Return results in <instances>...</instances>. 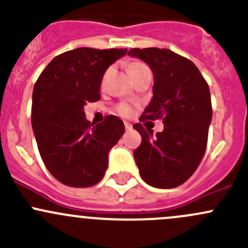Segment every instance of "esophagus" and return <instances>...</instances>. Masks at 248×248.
Wrapping results in <instances>:
<instances>
[{
	"label": "esophagus",
	"instance_id": "esophagus-1",
	"mask_svg": "<svg viewBox=\"0 0 248 248\" xmlns=\"http://www.w3.org/2000/svg\"><path fill=\"white\" fill-rule=\"evenodd\" d=\"M124 128H126L127 131H131V129H132V124H129V122L124 121Z\"/></svg>",
	"mask_w": 248,
	"mask_h": 248
}]
</instances>
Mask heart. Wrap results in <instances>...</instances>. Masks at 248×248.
Instances as JSON below:
<instances>
[{"label": "heart", "mask_w": 248, "mask_h": 248, "mask_svg": "<svg viewBox=\"0 0 248 248\" xmlns=\"http://www.w3.org/2000/svg\"><path fill=\"white\" fill-rule=\"evenodd\" d=\"M147 68H149V67H147L145 63H142V62L133 61L128 64V68L127 69H128L129 76L133 77L134 74L139 73V72L142 71V69H147ZM120 111H121L124 115H128L129 112H131V108H129L127 104H122V106L120 107Z\"/></svg>", "instance_id": "heart-1"}]
</instances>
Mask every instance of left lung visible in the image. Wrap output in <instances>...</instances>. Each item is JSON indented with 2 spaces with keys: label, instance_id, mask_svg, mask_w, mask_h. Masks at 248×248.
Here are the masks:
<instances>
[{
  "label": "left lung",
  "instance_id": "left-lung-1",
  "mask_svg": "<svg viewBox=\"0 0 248 248\" xmlns=\"http://www.w3.org/2000/svg\"><path fill=\"white\" fill-rule=\"evenodd\" d=\"M128 55L154 73V96L141 120L162 117L164 124L156 136L134 124L141 136L134 159L147 185L174 188L192 176L204 156L212 119L209 86L193 62L169 49H132Z\"/></svg>",
  "mask_w": 248,
  "mask_h": 248
}]
</instances>
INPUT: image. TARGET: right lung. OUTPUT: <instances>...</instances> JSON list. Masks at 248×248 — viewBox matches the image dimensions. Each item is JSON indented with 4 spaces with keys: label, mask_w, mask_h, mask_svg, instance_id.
<instances>
[{
    "label": "right lung",
    "mask_w": 248,
    "mask_h": 248,
    "mask_svg": "<svg viewBox=\"0 0 248 248\" xmlns=\"http://www.w3.org/2000/svg\"><path fill=\"white\" fill-rule=\"evenodd\" d=\"M126 54L127 49L78 47L52 59L34 84V138L46 169L63 185L93 186L106 174L109 151L124 124L114 115L91 124L84 107L101 98L104 73Z\"/></svg>",
    "instance_id": "obj_1"
}]
</instances>
